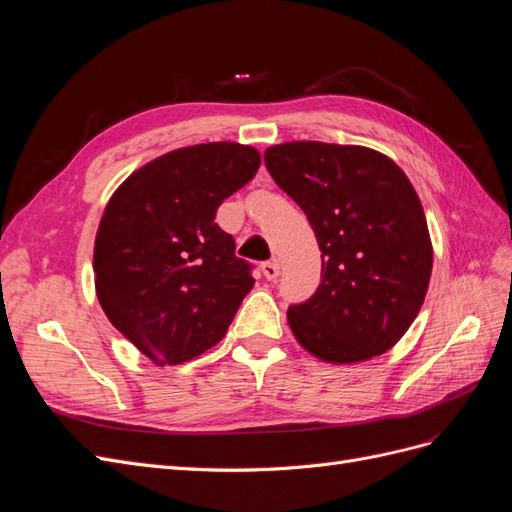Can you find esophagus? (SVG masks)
I'll return each instance as SVG.
<instances>
[{
	"label": "esophagus",
	"mask_w": 512,
	"mask_h": 512,
	"mask_svg": "<svg viewBox=\"0 0 512 512\" xmlns=\"http://www.w3.org/2000/svg\"><path fill=\"white\" fill-rule=\"evenodd\" d=\"M262 273H265L269 282H275L277 277H280V262H277V260L265 262V265H262Z\"/></svg>",
	"instance_id": "esophagus-1"
}]
</instances>
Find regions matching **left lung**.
Masks as SVG:
<instances>
[{
	"mask_svg": "<svg viewBox=\"0 0 512 512\" xmlns=\"http://www.w3.org/2000/svg\"><path fill=\"white\" fill-rule=\"evenodd\" d=\"M273 181L316 232V292L288 307L299 344L329 363L393 348L425 301L433 252L412 183L393 160L359 145L297 141L265 151Z\"/></svg>",
	"mask_w": 512,
	"mask_h": 512,
	"instance_id": "8db88e82",
	"label": "left lung"
}]
</instances>
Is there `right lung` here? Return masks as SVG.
<instances>
[{
  "label": "right lung",
  "mask_w": 512,
  "mask_h": 512,
  "mask_svg": "<svg viewBox=\"0 0 512 512\" xmlns=\"http://www.w3.org/2000/svg\"><path fill=\"white\" fill-rule=\"evenodd\" d=\"M260 153L239 143L192 145L145 164L119 185L100 220L94 271L113 327L160 365L190 361L226 335L252 262L215 224Z\"/></svg>",
  "instance_id": "add662e5"
}]
</instances>
